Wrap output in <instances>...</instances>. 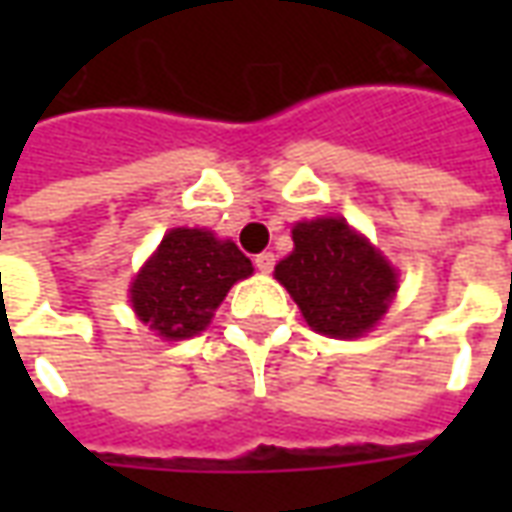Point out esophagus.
I'll return each instance as SVG.
<instances>
[{
	"instance_id": "1",
	"label": "esophagus",
	"mask_w": 512,
	"mask_h": 512,
	"mask_svg": "<svg viewBox=\"0 0 512 512\" xmlns=\"http://www.w3.org/2000/svg\"><path fill=\"white\" fill-rule=\"evenodd\" d=\"M274 263H277V257H274V252H260V255L255 257L257 271H263V274H268V271H274Z\"/></svg>"
}]
</instances>
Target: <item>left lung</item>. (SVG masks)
<instances>
[{
	"label": "left lung",
	"instance_id": "8db88e82",
	"mask_svg": "<svg viewBox=\"0 0 512 512\" xmlns=\"http://www.w3.org/2000/svg\"><path fill=\"white\" fill-rule=\"evenodd\" d=\"M293 246L274 274L315 332L345 340L381 321L397 290L395 268L345 219L296 224Z\"/></svg>",
	"mask_w": 512,
	"mask_h": 512
}]
</instances>
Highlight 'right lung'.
Here are the masks:
<instances>
[{
	"label": "right lung",
	"mask_w": 512,
	"mask_h": 512,
	"mask_svg": "<svg viewBox=\"0 0 512 512\" xmlns=\"http://www.w3.org/2000/svg\"><path fill=\"white\" fill-rule=\"evenodd\" d=\"M252 274L249 257L208 230L178 227L164 235L158 252L131 285L139 321L167 340L202 332L238 279Z\"/></svg>",
	"instance_id": "right-lung-1"
}]
</instances>
